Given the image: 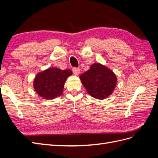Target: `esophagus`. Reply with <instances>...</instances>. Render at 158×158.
<instances>
[{
  "label": "esophagus",
  "instance_id": "obj_1",
  "mask_svg": "<svg viewBox=\"0 0 158 158\" xmlns=\"http://www.w3.org/2000/svg\"><path fill=\"white\" fill-rule=\"evenodd\" d=\"M73 73L74 74V75L76 76H78L80 74V70L78 68H74L73 69Z\"/></svg>",
  "mask_w": 158,
  "mask_h": 158
}]
</instances>
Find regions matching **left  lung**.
Here are the masks:
<instances>
[{
	"label": "left lung",
	"mask_w": 158,
	"mask_h": 158,
	"mask_svg": "<svg viewBox=\"0 0 158 158\" xmlns=\"http://www.w3.org/2000/svg\"><path fill=\"white\" fill-rule=\"evenodd\" d=\"M80 79L88 94L98 99L111 95L117 82L113 71L99 63L91 65L88 71L80 76Z\"/></svg>",
	"instance_id": "obj_1"
}]
</instances>
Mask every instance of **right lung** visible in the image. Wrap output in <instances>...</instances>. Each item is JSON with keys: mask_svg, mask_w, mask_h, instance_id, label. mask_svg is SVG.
Instances as JSON below:
<instances>
[{"mask_svg": "<svg viewBox=\"0 0 158 158\" xmlns=\"http://www.w3.org/2000/svg\"><path fill=\"white\" fill-rule=\"evenodd\" d=\"M72 74L70 69L49 68L37 74L33 80V88L41 98L54 99L63 94L66 79Z\"/></svg>", "mask_w": 158, "mask_h": 158, "instance_id": "obj_1", "label": "right lung"}]
</instances>
